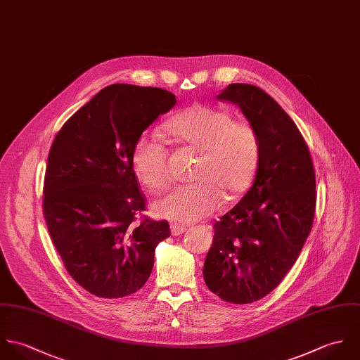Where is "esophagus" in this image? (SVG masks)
Returning <instances> with one entry per match:
<instances>
[{"label": "esophagus", "instance_id": "34e87169", "mask_svg": "<svg viewBox=\"0 0 360 360\" xmlns=\"http://www.w3.org/2000/svg\"><path fill=\"white\" fill-rule=\"evenodd\" d=\"M186 231V226L185 225H179V224H171V233L178 236L181 233H184Z\"/></svg>", "mask_w": 360, "mask_h": 360}]
</instances>
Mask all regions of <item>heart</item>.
I'll return each instance as SVG.
<instances>
[{"instance_id":"b5f03b06","label":"heart","mask_w":360,"mask_h":360,"mask_svg":"<svg viewBox=\"0 0 360 360\" xmlns=\"http://www.w3.org/2000/svg\"><path fill=\"white\" fill-rule=\"evenodd\" d=\"M176 143L200 153L188 185L174 188L158 199L157 216L175 222H193L212 216L222 202L240 196L252 184L260 161V138L248 121L224 110L196 104L165 124ZM134 171L146 189L157 192L168 182V151L157 136L143 134L132 148Z\"/></svg>"}]
</instances>
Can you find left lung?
I'll list each match as a JSON object with an SVG mask.
<instances>
[{
    "label": "left lung",
    "instance_id": "1",
    "mask_svg": "<svg viewBox=\"0 0 360 360\" xmlns=\"http://www.w3.org/2000/svg\"><path fill=\"white\" fill-rule=\"evenodd\" d=\"M217 98L238 104L260 138L255 182L214 224L203 267L212 292L245 304L278 287L295 264L314 219L316 175L297 127L264 90L231 83Z\"/></svg>",
    "mask_w": 360,
    "mask_h": 360
}]
</instances>
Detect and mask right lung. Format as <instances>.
Listing matches in <instances>:
<instances>
[{"mask_svg":"<svg viewBox=\"0 0 360 360\" xmlns=\"http://www.w3.org/2000/svg\"><path fill=\"white\" fill-rule=\"evenodd\" d=\"M175 104V94L160 87L110 84L73 114L50 148L44 219L70 276L98 297L143 287L155 246L171 235L165 219L138 221L146 198L132 148Z\"/></svg>","mask_w":360,"mask_h":360,"instance_id":"1","label":"right lung"}]
</instances>
